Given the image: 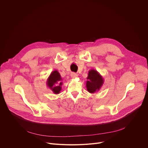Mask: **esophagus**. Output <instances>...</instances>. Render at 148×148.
Masks as SVG:
<instances>
[{
	"label": "esophagus",
	"mask_w": 148,
	"mask_h": 148,
	"mask_svg": "<svg viewBox=\"0 0 148 148\" xmlns=\"http://www.w3.org/2000/svg\"><path fill=\"white\" fill-rule=\"evenodd\" d=\"M77 76H78V75H77V74L74 73H73L71 74V78H75L77 77Z\"/></svg>",
	"instance_id": "obj_1"
}]
</instances>
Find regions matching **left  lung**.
I'll return each instance as SVG.
<instances>
[{
	"instance_id": "1",
	"label": "left lung",
	"mask_w": 148,
	"mask_h": 148,
	"mask_svg": "<svg viewBox=\"0 0 148 148\" xmlns=\"http://www.w3.org/2000/svg\"><path fill=\"white\" fill-rule=\"evenodd\" d=\"M87 79H88L86 82L87 90L91 94L98 92L104 82L102 76L94 69L90 70L88 71Z\"/></svg>"
}]
</instances>
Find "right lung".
Masks as SVG:
<instances>
[{
	"instance_id": "1",
	"label": "right lung",
	"mask_w": 148,
	"mask_h": 148,
	"mask_svg": "<svg viewBox=\"0 0 148 148\" xmlns=\"http://www.w3.org/2000/svg\"><path fill=\"white\" fill-rule=\"evenodd\" d=\"M62 79L57 70L52 71L47 79V86L54 94H58L62 89Z\"/></svg>"
}]
</instances>
